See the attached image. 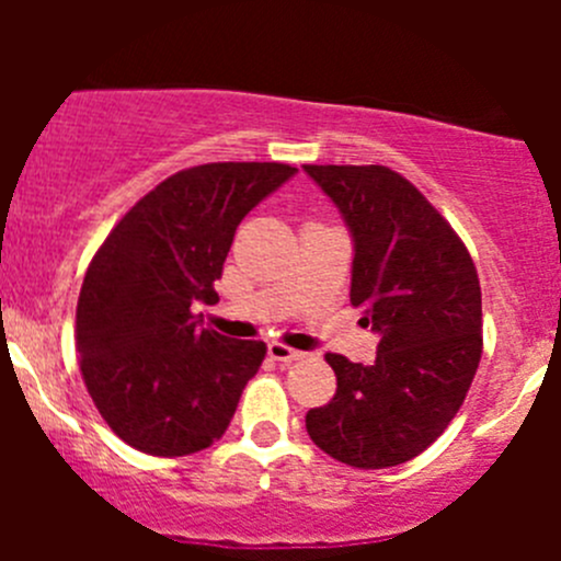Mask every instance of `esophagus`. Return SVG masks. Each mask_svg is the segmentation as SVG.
<instances>
[{"label": "esophagus", "instance_id": "34e87169", "mask_svg": "<svg viewBox=\"0 0 561 561\" xmlns=\"http://www.w3.org/2000/svg\"><path fill=\"white\" fill-rule=\"evenodd\" d=\"M268 355L274 360H279V364H290V360H301L304 358L301 350H293V347H287V344H282V342H271L268 344Z\"/></svg>", "mask_w": 561, "mask_h": 561}]
</instances>
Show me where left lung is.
I'll return each instance as SVG.
<instances>
[{
  "label": "left lung",
  "mask_w": 561,
  "mask_h": 561,
  "mask_svg": "<svg viewBox=\"0 0 561 561\" xmlns=\"http://www.w3.org/2000/svg\"><path fill=\"white\" fill-rule=\"evenodd\" d=\"M353 236L350 301L380 333L371 366L328 353L336 393L307 412L312 443L358 469L404 463L463 404L483 353L480 282L443 214L386 165H304Z\"/></svg>",
  "instance_id": "obj_1"
}]
</instances>
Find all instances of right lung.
Returning a JSON list of instances; mask_svg holds the SVG:
<instances>
[{
    "instance_id": "right-lung-1",
    "label": "right lung",
    "mask_w": 561,
    "mask_h": 561,
    "mask_svg": "<svg viewBox=\"0 0 561 561\" xmlns=\"http://www.w3.org/2000/svg\"><path fill=\"white\" fill-rule=\"evenodd\" d=\"M298 171L282 162H208L140 197L98 249L76 312L81 375L116 437L149 456H190L230 426L263 342L203 328L197 304L241 219Z\"/></svg>"
}]
</instances>
